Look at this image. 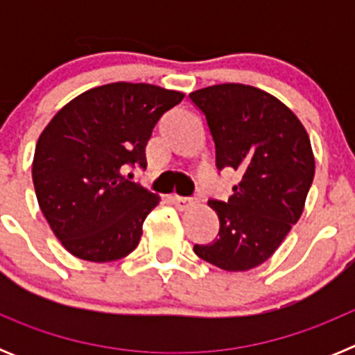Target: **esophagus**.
<instances>
[{"mask_svg": "<svg viewBox=\"0 0 355 355\" xmlns=\"http://www.w3.org/2000/svg\"><path fill=\"white\" fill-rule=\"evenodd\" d=\"M172 200H174V205H175V208H178V209H188V208H192V206L196 205V200L188 199V197L174 196V197H172Z\"/></svg>", "mask_w": 355, "mask_h": 355, "instance_id": "34e87169", "label": "esophagus"}]
</instances>
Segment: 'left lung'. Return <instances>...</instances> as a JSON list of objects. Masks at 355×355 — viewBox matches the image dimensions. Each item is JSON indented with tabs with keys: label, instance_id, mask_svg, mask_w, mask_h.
<instances>
[{
	"label": "left lung",
	"instance_id": "left-lung-1",
	"mask_svg": "<svg viewBox=\"0 0 355 355\" xmlns=\"http://www.w3.org/2000/svg\"><path fill=\"white\" fill-rule=\"evenodd\" d=\"M190 99L208 122L216 168L241 175L225 202L208 200L220 220L218 236L193 252L222 270H250L302 215L315 175L309 135L284 103L250 85H213Z\"/></svg>",
	"mask_w": 355,
	"mask_h": 355
}]
</instances>
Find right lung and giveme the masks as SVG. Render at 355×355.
Segmentation results:
<instances>
[{"label":"right lung","mask_w":355,"mask_h":355,"mask_svg":"<svg viewBox=\"0 0 355 355\" xmlns=\"http://www.w3.org/2000/svg\"><path fill=\"white\" fill-rule=\"evenodd\" d=\"M184 94L117 81L74 97L35 147L37 200L62 245L85 261H115L139 245L159 197L124 178L146 167V146L165 112Z\"/></svg>","instance_id":"obj_1"}]
</instances>
